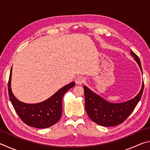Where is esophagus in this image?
I'll use <instances>...</instances> for the list:
<instances>
[{
	"mask_svg": "<svg viewBox=\"0 0 150 150\" xmlns=\"http://www.w3.org/2000/svg\"><path fill=\"white\" fill-rule=\"evenodd\" d=\"M84 82H85V79L84 77H81V76L77 77L75 79V83L77 85H82Z\"/></svg>",
	"mask_w": 150,
	"mask_h": 150,
	"instance_id": "esophagus-1",
	"label": "esophagus"
}]
</instances>
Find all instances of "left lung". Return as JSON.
Instances as JSON below:
<instances>
[{
  "instance_id": "8db88e82",
  "label": "left lung",
  "mask_w": 150,
  "mask_h": 150,
  "mask_svg": "<svg viewBox=\"0 0 150 150\" xmlns=\"http://www.w3.org/2000/svg\"><path fill=\"white\" fill-rule=\"evenodd\" d=\"M130 54L138 63L142 73L139 57L131 50ZM143 74V73H142ZM85 109L89 118L95 123L103 126H115L126 120L132 112L142 97L144 91V81L142 88L135 97L124 103H113L104 99L97 94L84 86Z\"/></svg>"
}]
</instances>
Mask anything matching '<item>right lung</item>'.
I'll return each mask as SVG.
<instances>
[{"instance_id": "1", "label": "right lung", "mask_w": 150, "mask_h": 150, "mask_svg": "<svg viewBox=\"0 0 150 150\" xmlns=\"http://www.w3.org/2000/svg\"><path fill=\"white\" fill-rule=\"evenodd\" d=\"M12 69L8 81V95L12 106L18 115L25 124L37 128H45L54 125L62 116V98L65 93L74 87L72 82L61 88L52 96L41 103L28 104L15 97L11 89Z\"/></svg>"}]
</instances>
